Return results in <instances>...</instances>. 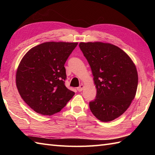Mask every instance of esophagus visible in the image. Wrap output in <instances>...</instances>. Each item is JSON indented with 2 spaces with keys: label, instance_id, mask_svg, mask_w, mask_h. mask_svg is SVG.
Here are the masks:
<instances>
[{
  "label": "esophagus",
  "instance_id": "34e87169",
  "mask_svg": "<svg viewBox=\"0 0 155 155\" xmlns=\"http://www.w3.org/2000/svg\"><path fill=\"white\" fill-rule=\"evenodd\" d=\"M83 88H84V85H83V84H81L80 86L77 88V91H79V92H81V91H83Z\"/></svg>",
  "mask_w": 155,
  "mask_h": 155
}]
</instances>
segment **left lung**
<instances>
[{"label": "left lung", "mask_w": 155, "mask_h": 155, "mask_svg": "<svg viewBox=\"0 0 155 155\" xmlns=\"http://www.w3.org/2000/svg\"><path fill=\"white\" fill-rule=\"evenodd\" d=\"M79 47L90 64L96 84V98L89 103L92 113L101 121L113 120L127 110L135 97V65L126 52L113 45L81 42Z\"/></svg>", "instance_id": "8db88e82"}]
</instances>
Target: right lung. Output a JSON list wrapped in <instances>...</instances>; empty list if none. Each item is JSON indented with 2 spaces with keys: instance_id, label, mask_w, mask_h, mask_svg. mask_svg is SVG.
<instances>
[{
  "instance_id": "right-lung-1",
  "label": "right lung",
  "mask_w": 155,
  "mask_h": 155,
  "mask_svg": "<svg viewBox=\"0 0 155 155\" xmlns=\"http://www.w3.org/2000/svg\"><path fill=\"white\" fill-rule=\"evenodd\" d=\"M77 42H47L32 48L22 58L16 74L21 97L36 113H58L74 96L65 87L64 64Z\"/></svg>"
}]
</instances>
